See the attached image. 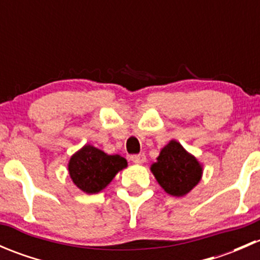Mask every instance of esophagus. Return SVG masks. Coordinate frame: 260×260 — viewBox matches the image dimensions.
<instances>
[{
    "mask_svg": "<svg viewBox=\"0 0 260 260\" xmlns=\"http://www.w3.org/2000/svg\"><path fill=\"white\" fill-rule=\"evenodd\" d=\"M131 161H133L135 164H143V162L146 161V154L145 153L132 154V156H131Z\"/></svg>",
    "mask_w": 260,
    "mask_h": 260,
    "instance_id": "1",
    "label": "esophagus"
}]
</instances>
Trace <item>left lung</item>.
<instances>
[{
    "label": "left lung",
    "instance_id": "obj_1",
    "mask_svg": "<svg viewBox=\"0 0 260 260\" xmlns=\"http://www.w3.org/2000/svg\"><path fill=\"white\" fill-rule=\"evenodd\" d=\"M151 171L162 188L172 196H183L190 192L203 175L198 159L176 141H171L162 148L157 162L151 166Z\"/></svg>",
    "mask_w": 260,
    "mask_h": 260
}]
</instances>
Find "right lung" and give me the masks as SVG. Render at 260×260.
<instances>
[{
	"mask_svg": "<svg viewBox=\"0 0 260 260\" xmlns=\"http://www.w3.org/2000/svg\"><path fill=\"white\" fill-rule=\"evenodd\" d=\"M124 167H127V161L123 157L107 154L95 147L86 145L70 158L69 174L73 182L81 191L96 193Z\"/></svg>",
	"mask_w": 260,
	"mask_h": 260,
	"instance_id": "1",
	"label": "right lung"
}]
</instances>
